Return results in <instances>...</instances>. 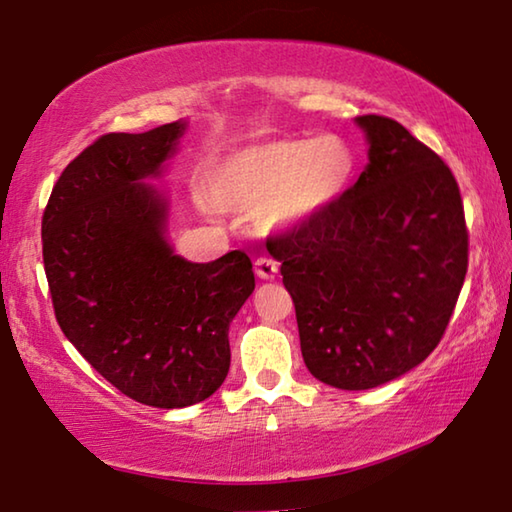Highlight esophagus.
Segmentation results:
<instances>
[{
    "mask_svg": "<svg viewBox=\"0 0 512 512\" xmlns=\"http://www.w3.org/2000/svg\"><path fill=\"white\" fill-rule=\"evenodd\" d=\"M254 270L261 279H275L277 272H279V265H277L275 258L261 256V258H256V261H254Z\"/></svg>",
    "mask_w": 512,
    "mask_h": 512,
    "instance_id": "1",
    "label": "esophagus"
}]
</instances>
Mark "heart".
Masks as SVG:
<instances>
[{
	"mask_svg": "<svg viewBox=\"0 0 512 512\" xmlns=\"http://www.w3.org/2000/svg\"><path fill=\"white\" fill-rule=\"evenodd\" d=\"M354 174L356 153L338 135L275 139L223 156L209 172V195L221 209H261L270 228L293 226L340 200Z\"/></svg>",
	"mask_w": 512,
	"mask_h": 512,
	"instance_id": "obj_1",
	"label": "heart"
}]
</instances>
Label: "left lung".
<instances>
[{
  "instance_id": "left-lung-1",
  "label": "left lung",
  "mask_w": 512,
  "mask_h": 512,
  "mask_svg": "<svg viewBox=\"0 0 512 512\" xmlns=\"http://www.w3.org/2000/svg\"><path fill=\"white\" fill-rule=\"evenodd\" d=\"M368 167L312 219L270 237L305 366L335 389L380 387L438 347L468 270L459 184L387 116H359Z\"/></svg>"
}]
</instances>
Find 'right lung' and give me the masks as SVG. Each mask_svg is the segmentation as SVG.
<instances>
[{
  "label": "right lung",
  "instance_id": "add662e5",
  "mask_svg": "<svg viewBox=\"0 0 512 512\" xmlns=\"http://www.w3.org/2000/svg\"><path fill=\"white\" fill-rule=\"evenodd\" d=\"M186 123L95 139L55 181L41 219L44 270L65 338L132 401L186 408L230 368L228 326L254 291L244 251L212 263L172 254L153 186Z\"/></svg>",
  "mask_w": 512,
  "mask_h": 512
}]
</instances>
